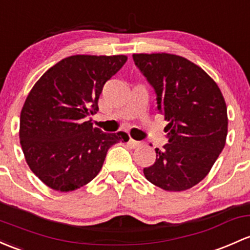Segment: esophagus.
<instances>
[{
    "label": "esophagus",
    "mask_w": 250,
    "mask_h": 250,
    "mask_svg": "<svg viewBox=\"0 0 250 250\" xmlns=\"http://www.w3.org/2000/svg\"><path fill=\"white\" fill-rule=\"evenodd\" d=\"M129 144L133 148H138V147L144 146L143 141H136V140H134V139H129Z\"/></svg>",
    "instance_id": "obj_1"
}]
</instances>
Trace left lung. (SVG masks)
<instances>
[{
	"label": "left lung",
	"mask_w": 250,
	"mask_h": 250,
	"mask_svg": "<svg viewBox=\"0 0 250 250\" xmlns=\"http://www.w3.org/2000/svg\"><path fill=\"white\" fill-rule=\"evenodd\" d=\"M133 60L157 97L167 121L169 143L156 148L147 181L167 191H182L206 177L225 146L228 112L217 83L199 65L170 54H134Z\"/></svg>",
	"instance_id": "left-lung-1"
}]
</instances>
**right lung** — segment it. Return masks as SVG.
Here are the masks:
<instances>
[{
  "mask_svg": "<svg viewBox=\"0 0 250 250\" xmlns=\"http://www.w3.org/2000/svg\"><path fill=\"white\" fill-rule=\"evenodd\" d=\"M127 56L67 57L46 70L31 90L20 115V144L37 177L59 191H72L101 171L107 149L128 141L123 133H104L87 117L98 111L107 80Z\"/></svg>",
  "mask_w": 250,
  "mask_h": 250,
  "instance_id": "obj_1",
  "label": "right lung"
}]
</instances>
